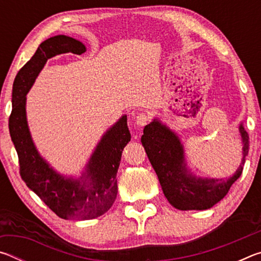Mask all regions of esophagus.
Returning a JSON list of instances; mask_svg holds the SVG:
<instances>
[{
	"mask_svg": "<svg viewBox=\"0 0 261 261\" xmlns=\"http://www.w3.org/2000/svg\"><path fill=\"white\" fill-rule=\"evenodd\" d=\"M149 121H151V117H149L148 114H145V113H140L138 114V116L136 117V122L139 126H145L146 124H148Z\"/></svg>",
	"mask_w": 261,
	"mask_h": 261,
	"instance_id": "esophagus-1",
	"label": "esophagus"
}]
</instances>
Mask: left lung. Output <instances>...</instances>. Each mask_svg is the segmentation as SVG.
I'll list each match as a JSON object with an SVG mask.
<instances>
[{"label": "left lung", "instance_id": "8db88e82", "mask_svg": "<svg viewBox=\"0 0 261 261\" xmlns=\"http://www.w3.org/2000/svg\"><path fill=\"white\" fill-rule=\"evenodd\" d=\"M240 134L243 141V159L236 173L226 179L201 178L189 171L184 160L183 145L173 131L156 120L144 127L141 144L171 206L180 211H202L223 199L242 175L249 152V136L242 123Z\"/></svg>", "mask_w": 261, "mask_h": 261}]
</instances>
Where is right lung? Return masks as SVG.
I'll return each instance as SVG.
<instances>
[{"mask_svg":"<svg viewBox=\"0 0 261 261\" xmlns=\"http://www.w3.org/2000/svg\"><path fill=\"white\" fill-rule=\"evenodd\" d=\"M85 51L81 41L67 35L47 39L19 70L12 87L9 131L18 154L20 176L26 185L64 220L95 219L113 206L117 196L116 174L122 152L131 139L124 115L102 136L79 178L56 173L35 148L26 120V94L48 59L64 53L81 55Z\"/></svg>","mask_w":261,"mask_h":261,"instance_id":"obj_1","label":"right lung"}]
</instances>
